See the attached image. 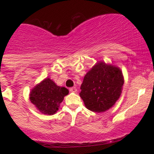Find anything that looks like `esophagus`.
I'll use <instances>...</instances> for the list:
<instances>
[{
    "label": "esophagus",
    "instance_id": "1",
    "mask_svg": "<svg viewBox=\"0 0 154 154\" xmlns=\"http://www.w3.org/2000/svg\"><path fill=\"white\" fill-rule=\"evenodd\" d=\"M69 91H71V92H77V88L75 87H71V88H69Z\"/></svg>",
    "mask_w": 154,
    "mask_h": 154
}]
</instances>
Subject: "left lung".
<instances>
[{
  "mask_svg": "<svg viewBox=\"0 0 154 154\" xmlns=\"http://www.w3.org/2000/svg\"><path fill=\"white\" fill-rule=\"evenodd\" d=\"M123 84V74L119 68L98 63L84 77L80 95L88 109L102 112L116 103Z\"/></svg>",
  "mask_w": 154,
  "mask_h": 154,
  "instance_id": "obj_1",
  "label": "left lung"
}]
</instances>
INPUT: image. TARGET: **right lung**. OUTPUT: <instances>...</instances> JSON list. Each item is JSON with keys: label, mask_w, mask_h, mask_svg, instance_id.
I'll return each instance as SVG.
<instances>
[{"label": "right lung", "mask_w": 154, "mask_h": 154, "mask_svg": "<svg viewBox=\"0 0 154 154\" xmlns=\"http://www.w3.org/2000/svg\"><path fill=\"white\" fill-rule=\"evenodd\" d=\"M68 94L67 88L57 86L51 79L46 78L30 91L29 99L43 114L53 115Z\"/></svg>", "instance_id": "add662e5"}]
</instances>
